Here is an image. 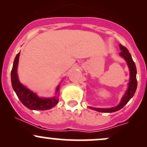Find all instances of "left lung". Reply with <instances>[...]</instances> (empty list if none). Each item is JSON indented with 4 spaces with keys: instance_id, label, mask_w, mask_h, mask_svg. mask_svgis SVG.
<instances>
[{
    "instance_id": "left-lung-1",
    "label": "left lung",
    "mask_w": 147,
    "mask_h": 147,
    "mask_svg": "<svg viewBox=\"0 0 147 147\" xmlns=\"http://www.w3.org/2000/svg\"><path fill=\"white\" fill-rule=\"evenodd\" d=\"M120 50L121 52L119 53V55L125 59L127 61V65H128L130 71V80L129 82V87L128 90H127L126 93L124 94V97L121 99V102L119 103V105L117 107L112 108H108V109H101V108H92L91 109H94V110L97 111V112H114L116 111L119 110L121 108L124 107L127 102L130 100V99L134 96V93H135L137 87V68H136V65L134 62L133 61L132 57H131V54L129 53V50L127 48H126L124 46L121 45V44L119 45Z\"/></svg>"
}]
</instances>
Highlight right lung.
I'll list each match as a JSON object with an SVG mask.
<instances>
[{
    "mask_svg": "<svg viewBox=\"0 0 147 147\" xmlns=\"http://www.w3.org/2000/svg\"><path fill=\"white\" fill-rule=\"evenodd\" d=\"M19 56H20V53L17 54L13 63L11 70V83L13 90L20 102L28 109H34V110H46V109H51L52 107L55 106L58 102L57 97H52V98H40L20 82L17 74ZM59 87L60 86L57 87V92L58 91Z\"/></svg>",
    "mask_w": 147,
    "mask_h": 147,
    "instance_id": "1",
    "label": "right lung"
}]
</instances>
